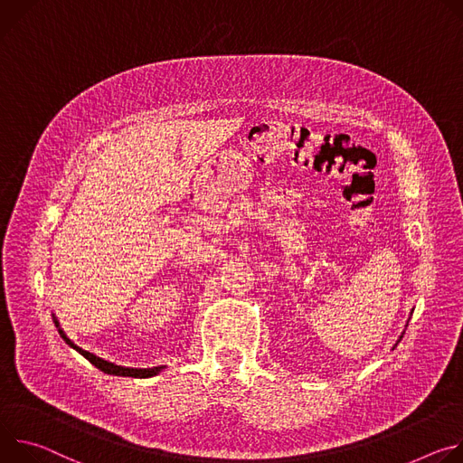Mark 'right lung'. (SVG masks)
<instances>
[{"instance_id": "1", "label": "right lung", "mask_w": 463, "mask_h": 463, "mask_svg": "<svg viewBox=\"0 0 463 463\" xmlns=\"http://www.w3.org/2000/svg\"><path fill=\"white\" fill-rule=\"evenodd\" d=\"M53 322H55V326L59 327V333H61V336L64 338V342L70 345V347H73L75 351H79L84 358H88V361L95 366V368H99L100 372H105V373H109V375H121V377H134V379H146V377H154V375H158L165 366H158V368H125V366H118V364H114V363H109V361H105V358H100V356H97V354H93V353H90V351H86V349H82V347H79L77 344H73L68 336H66V333L61 329V326H59V320L53 317Z\"/></svg>"}]
</instances>
